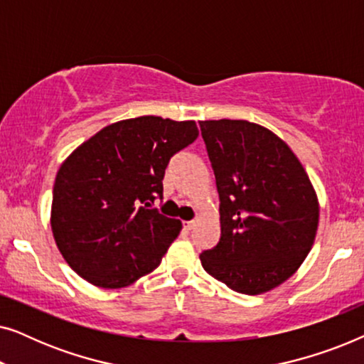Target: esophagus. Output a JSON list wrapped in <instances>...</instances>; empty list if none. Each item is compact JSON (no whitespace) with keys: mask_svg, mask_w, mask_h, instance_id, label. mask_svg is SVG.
<instances>
[{"mask_svg":"<svg viewBox=\"0 0 364 364\" xmlns=\"http://www.w3.org/2000/svg\"><path fill=\"white\" fill-rule=\"evenodd\" d=\"M196 227V222L193 220H187V222H183V230H192V228Z\"/></svg>","mask_w":364,"mask_h":364,"instance_id":"esophagus-1","label":"esophagus"}]
</instances>
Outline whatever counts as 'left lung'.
Wrapping results in <instances>:
<instances>
[{"instance_id":"8db88e82","label":"left lung","mask_w":364,"mask_h":364,"mask_svg":"<svg viewBox=\"0 0 364 364\" xmlns=\"http://www.w3.org/2000/svg\"><path fill=\"white\" fill-rule=\"evenodd\" d=\"M220 198V240L200 253L203 270L243 295H260L295 273L315 242L320 205L291 149L248 121H200Z\"/></svg>"}]
</instances>
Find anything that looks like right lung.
<instances>
[{"mask_svg": "<svg viewBox=\"0 0 364 364\" xmlns=\"http://www.w3.org/2000/svg\"><path fill=\"white\" fill-rule=\"evenodd\" d=\"M198 136L193 121L142 116L114 122L59 167L51 228L69 267L92 285L122 288L161 265L181 220L151 208L173 154Z\"/></svg>", "mask_w": 364, "mask_h": 364, "instance_id": "right-lung-1", "label": "right lung"}]
</instances>
